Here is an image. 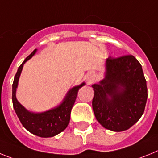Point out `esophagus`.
Here are the masks:
<instances>
[{
    "label": "esophagus",
    "mask_w": 158,
    "mask_h": 158,
    "mask_svg": "<svg viewBox=\"0 0 158 158\" xmlns=\"http://www.w3.org/2000/svg\"><path fill=\"white\" fill-rule=\"evenodd\" d=\"M87 84H90L93 83V81L94 80V74L93 72H90L87 75Z\"/></svg>",
    "instance_id": "1"
}]
</instances>
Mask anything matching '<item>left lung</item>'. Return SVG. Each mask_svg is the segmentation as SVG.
<instances>
[{
  "label": "left lung",
  "instance_id": "1",
  "mask_svg": "<svg viewBox=\"0 0 158 158\" xmlns=\"http://www.w3.org/2000/svg\"><path fill=\"white\" fill-rule=\"evenodd\" d=\"M104 78L91 87L95 118L104 128L121 132L142 117L147 100L146 80L142 65L131 55L105 63Z\"/></svg>",
  "mask_w": 158,
  "mask_h": 158
}]
</instances>
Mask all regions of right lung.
I'll use <instances>...</instances> for the list:
<instances>
[{"mask_svg": "<svg viewBox=\"0 0 158 158\" xmlns=\"http://www.w3.org/2000/svg\"><path fill=\"white\" fill-rule=\"evenodd\" d=\"M36 52L37 49H35L24 60L15 75L13 83V108L20 123L26 130L40 138H51L56 136L67 128L70 122L71 110L77 97L78 91L81 87L86 85V83L83 82L81 84L70 89L62 102L55 107L40 113L29 111L18 102L16 93L24 64L29 60Z\"/></svg>", "mask_w": 158, "mask_h": 158, "instance_id": "add662e5", "label": "right lung"}]
</instances>
